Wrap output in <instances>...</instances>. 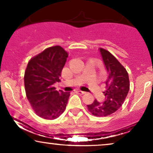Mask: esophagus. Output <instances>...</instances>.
<instances>
[{
    "mask_svg": "<svg viewBox=\"0 0 153 153\" xmlns=\"http://www.w3.org/2000/svg\"><path fill=\"white\" fill-rule=\"evenodd\" d=\"M75 93H76V94H81V95L85 94V92H84V91H82L80 90H76V91H75Z\"/></svg>",
    "mask_w": 153,
    "mask_h": 153,
    "instance_id": "obj_1",
    "label": "esophagus"
}]
</instances>
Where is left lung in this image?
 Segmentation results:
<instances>
[{
    "label": "left lung",
    "instance_id": "1",
    "mask_svg": "<svg viewBox=\"0 0 153 153\" xmlns=\"http://www.w3.org/2000/svg\"><path fill=\"white\" fill-rule=\"evenodd\" d=\"M99 50L108 73L103 92L106 99L102 103L96 99L87 106L93 115L102 117L112 114L122 106L129 91V79L127 70L113 54L103 48Z\"/></svg>",
    "mask_w": 153,
    "mask_h": 153
}]
</instances>
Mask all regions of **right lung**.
Segmentation results:
<instances>
[{"label": "right lung", "instance_id": "1", "mask_svg": "<svg viewBox=\"0 0 153 153\" xmlns=\"http://www.w3.org/2000/svg\"><path fill=\"white\" fill-rule=\"evenodd\" d=\"M68 53L60 46L48 47L29 61L24 73L26 97L36 114L54 119L65 110L70 93L56 91Z\"/></svg>", "mask_w": 153, "mask_h": 153}]
</instances>
